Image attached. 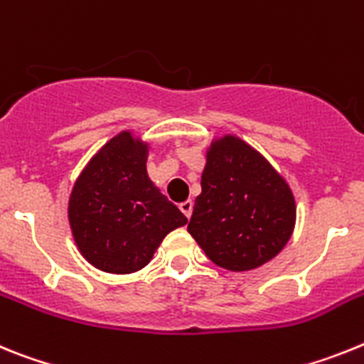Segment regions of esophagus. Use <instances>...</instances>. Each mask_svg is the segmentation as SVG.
Masks as SVG:
<instances>
[{
  "mask_svg": "<svg viewBox=\"0 0 364 364\" xmlns=\"http://www.w3.org/2000/svg\"><path fill=\"white\" fill-rule=\"evenodd\" d=\"M179 208H181V213L185 214L186 218H191L192 210H194V203H192V201H185V203L179 205Z\"/></svg>",
  "mask_w": 364,
  "mask_h": 364,
  "instance_id": "esophagus-1",
  "label": "esophagus"
}]
</instances>
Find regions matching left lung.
<instances>
[{"label": "left lung", "mask_w": 364, "mask_h": 364, "mask_svg": "<svg viewBox=\"0 0 364 364\" xmlns=\"http://www.w3.org/2000/svg\"><path fill=\"white\" fill-rule=\"evenodd\" d=\"M295 221L291 186L257 148L235 134L210 141L186 230L214 264L257 269L286 247Z\"/></svg>", "instance_id": "8db88e82"}]
</instances>
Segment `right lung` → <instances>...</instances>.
Here are the masks:
<instances>
[{"instance_id": "1", "label": "right lung", "mask_w": 364, "mask_h": 364, "mask_svg": "<svg viewBox=\"0 0 364 364\" xmlns=\"http://www.w3.org/2000/svg\"><path fill=\"white\" fill-rule=\"evenodd\" d=\"M150 143L122 129L87 161L68 201L78 251L93 267L129 274L150 264L164 236L186 223L146 170Z\"/></svg>"}]
</instances>
